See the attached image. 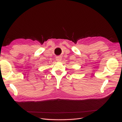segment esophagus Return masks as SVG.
<instances>
[{"instance_id":"obj_1","label":"esophagus","mask_w":122,"mask_h":122,"mask_svg":"<svg viewBox=\"0 0 122 122\" xmlns=\"http://www.w3.org/2000/svg\"><path fill=\"white\" fill-rule=\"evenodd\" d=\"M56 60L59 62L61 61V56H57L56 57Z\"/></svg>"}]
</instances>
